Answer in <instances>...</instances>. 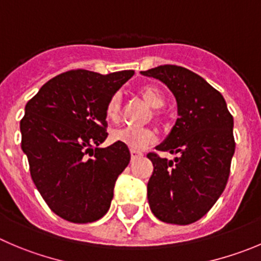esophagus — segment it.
Returning a JSON list of instances; mask_svg holds the SVG:
<instances>
[{"label":"esophagus","mask_w":261,"mask_h":261,"mask_svg":"<svg viewBox=\"0 0 261 261\" xmlns=\"http://www.w3.org/2000/svg\"><path fill=\"white\" fill-rule=\"evenodd\" d=\"M130 156H132L133 159L138 158V156H142V152H138V151L136 150H130Z\"/></svg>","instance_id":"obj_1"}]
</instances>
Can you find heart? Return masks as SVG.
Instances as JSON below:
<instances>
[{"label":"heart","mask_w":261,"mask_h":261,"mask_svg":"<svg viewBox=\"0 0 261 261\" xmlns=\"http://www.w3.org/2000/svg\"><path fill=\"white\" fill-rule=\"evenodd\" d=\"M141 97L146 101L150 106L155 108L153 110V115L155 119L161 120L164 116L163 108L165 103V97H164L163 92L158 86L153 84H146V86L141 87L138 91ZM106 118L109 120H116L120 115V96L114 95L113 97L109 100L108 105H106ZM110 138L113 142L123 143L126 147L132 148V150L141 151L145 147H147L150 143L155 141V133L147 128H129V126H124V128L114 129L110 133Z\"/></svg>","instance_id":"heart-1"}]
</instances>
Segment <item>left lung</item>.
Here are the masks:
<instances>
[{
    "mask_svg": "<svg viewBox=\"0 0 261 261\" xmlns=\"http://www.w3.org/2000/svg\"><path fill=\"white\" fill-rule=\"evenodd\" d=\"M141 74L168 86L179 116L156 147L178 158L147 155L153 165L147 183L150 209L161 222L191 224L212 209L227 186L236 147L233 116L220 92L188 69L161 65Z\"/></svg>",
    "mask_w": 261,
    "mask_h": 261,
    "instance_id": "1",
    "label": "left lung"
}]
</instances>
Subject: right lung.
Here are the masks:
<instances>
[{"mask_svg":"<svg viewBox=\"0 0 261 261\" xmlns=\"http://www.w3.org/2000/svg\"><path fill=\"white\" fill-rule=\"evenodd\" d=\"M133 74L66 71L49 79L27 103L21 148L32 179L49 209L68 222H95L110 207L130 153L123 143L95 146L108 137L109 100Z\"/></svg>","mask_w":261,"mask_h":261,"instance_id":"add662e5","label":"right lung"}]
</instances>
